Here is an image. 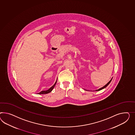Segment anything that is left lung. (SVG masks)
<instances>
[{
  "label": "left lung",
  "mask_w": 135,
  "mask_h": 135,
  "mask_svg": "<svg viewBox=\"0 0 135 135\" xmlns=\"http://www.w3.org/2000/svg\"><path fill=\"white\" fill-rule=\"evenodd\" d=\"M112 79L110 80H109V82H108L107 84H106V85H105V86H104L103 87H102V88H99V89H98V90H96V91H99V90H102V89H104V88H106V87H107V86H108V85L109 84V83H110V81H112Z\"/></svg>",
  "instance_id": "left-lung-1"
}]
</instances>
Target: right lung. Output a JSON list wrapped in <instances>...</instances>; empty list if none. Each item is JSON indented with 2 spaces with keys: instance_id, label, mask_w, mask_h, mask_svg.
Wrapping results in <instances>:
<instances>
[{
  "instance_id": "right-lung-1",
  "label": "right lung",
  "mask_w": 135,
  "mask_h": 135,
  "mask_svg": "<svg viewBox=\"0 0 135 135\" xmlns=\"http://www.w3.org/2000/svg\"><path fill=\"white\" fill-rule=\"evenodd\" d=\"M56 82H57V80L56 81V82L55 83V84L51 86V88H50L47 90H44V91H41L38 94H47V93H49L51 92L52 90V89H54V87H55V84H56Z\"/></svg>"
}]
</instances>
